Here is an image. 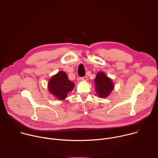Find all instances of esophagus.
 <instances>
[{
    "label": "esophagus",
    "instance_id": "1",
    "mask_svg": "<svg viewBox=\"0 0 158 158\" xmlns=\"http://www.w3.org/2000/svg\"><path fill=\"white\" fill-rule=\"evenodd\" d=\"M80 80H81V81H87V77L86 76H84V77H81Z\"/></svg>",
    "mask_w": 158,
    "mask_h": 158
}]
</instances>
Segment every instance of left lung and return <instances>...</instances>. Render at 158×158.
<instances>
[{"mask_svg": "<svg viewBox=\"0 0 158 158\" xmlns=\"http://www.w3.org/2000/svg\"><path fill=\"white\" fill-rule=\"evenodd\" d=\"M94 82L96 94L100 98L108 97L114 89V85L112 79L103 72H98L97 73Z\"/></svg>", "mask_w": 158, "mask_h": 158, "instance_id": "obj_1", "label": "left lung"}]
</instances>
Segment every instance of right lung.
Here are the masks:
<instances>
[{"label":"right lung","mask_w":158,"mask_h":158,"mask_svg":"<svg viewBox=\"0 0 158 158\" xmlns=\"http://www.w3.org/2000/svg\"><path fill=\"white\" fill-rule=\"evenodd\" d=\"M75 84L67 77L62 71L52 76L48 82L49 93L59 101L65 100L69 93L74 89Z\"/></svg>","instance_id":"add662e5"}]
</instances>
